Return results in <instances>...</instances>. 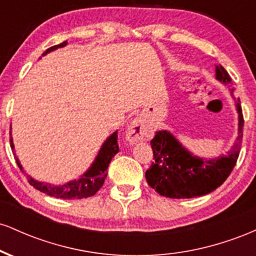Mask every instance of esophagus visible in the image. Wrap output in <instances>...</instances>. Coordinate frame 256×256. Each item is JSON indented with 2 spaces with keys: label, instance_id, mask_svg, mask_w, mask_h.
<instances>
[{
  "label": "esophagus",
  "instance_id": "obj_1",
  "mask_svg": "<svg viewBox=\"0 0 256 256\" xmlns=\"http://www.w3.org/2000/svg\"><path fill=\"white\" fill-rule=\"evenodd\" d=\"M152 136V128L146 124H144L140 119L132 120L131 124L128 125V130H126V140L128 143H131V144L143 142V140H148Z\"/></svg>",
  "mask_w": 256,
  "mask_h": 256
}]
</instances>
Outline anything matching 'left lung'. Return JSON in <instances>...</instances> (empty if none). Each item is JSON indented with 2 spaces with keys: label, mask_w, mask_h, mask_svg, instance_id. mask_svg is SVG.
Here are the masks:
<instances>
[{
  "label": "left lung",
  "mask_w": 256,
  "mask_h": 256,
  "mask_svg": "<svg viewBox=\"0 0 256 256\" xmlns=\"http://www.w3.org/2000/svg\"><path fill=\"white\" fill-rule=\"evenodd\" d=\"M216 78L231 85V78L222 64H216ZM231 94H232V89ZM238 113V136L228 155L216 158H204L192 155L179 143L171 132L158 131L150 140L155 162L146 172L149 186L170 198H192L204 196L219 188L230 176L240 155L243 138L240 102H236Z\"/></svg>",
  "instance_id": "left-lung-1"
}]
</instances>
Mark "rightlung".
<instances>
[{
  "mask_svg": "<svg viewBox=\"0 0 256 256\" xmlns=\"http://www.w3.org/2000/svg\"><path fill=\"white\" fill-rule=\"evenodd\" d=\"M67 44V40H64L61 44L58 46H50V48L46 49L43 52V55H46L48 52L58 48H62ZM10 146L14 150V144L13 140L10 138ZM119 152V146H118V131L113 132L107 140H104V143L102 144L101 149H100L98 156H96L95 161L92 162V165L83 176H80L79 179H74V180L68 182V183L62 184V185H52L48 183H42V182H37L36 179H34L30 176H28V180L34 189L40 190L44 194L49 196H54V198H62V200H73V198H86L90 196H94L96 192L101 189V186L104 183V179L107 177V168L110 166V162L112 158H114V155ZM14 156H16V161L19 166L20 171L24 172L22 170V164H20L19 158H16V152H14Z\"/></svg>",
  "mask_w": 256,
  "mask_h": 256,
  "instance_id": "1",
  "label": "right lung"
}]
</instances>
